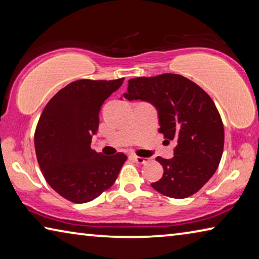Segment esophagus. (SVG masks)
I'll return each instance as SVG.
<instances>
[{
    "mask_svg": "<svg viewBox=\"0 0 259 259\" xmlns=\"http://www.w3.org/2000/svg\"><path fill=\"white\" fill-rule=\"evenodd\" d=\"M134 160L139 164H143V163H145V162L148 161V159H145V157H142V156H137V155L134 156Z\"/></svg>",
    "mask_w": 259,
    "mask_h": 259,
    "instance_id": "34e87169",
    "label": "esophagus"
}]
</instances>
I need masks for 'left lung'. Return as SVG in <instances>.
<instances>
[{
  "instance_id": "8db88e82",
  "label": "left lung",
  "mask_w": 259,
  "mask_h": 259,
  "mask_svg": "<svg viewBox=\"0 0 259 259\" xmlns=\"http://www.w3.org/2000/svg\"><path fill=\"white\" fill-rule=\"evenodd\" d=\"M128 100H144L159 113V133L177 140L172 159L157 156L163 176L151 185L161 194L185 199L216 171L224 148V125L210 96L179 74L129 80Z\"/></svg>"
}]
</instances>
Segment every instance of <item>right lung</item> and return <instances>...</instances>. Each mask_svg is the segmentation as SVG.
Returning a JSON list of instances; mask_svg holds the SVG:
<instances>
[{"instance_id":"obj_1","label":"right lung","mask_w":259,"mask_h":259,"mask_svg":"<svg viewBox=\"0 0 259 259\" xmlns=\"http://www.w3.org/2000/svg\"><path fill=\"white\" fill-rule=\"evenodd\" d=\"M77 80L59 90L43 109L34 135L38 165L47 183L68 201L85 203L111 187L126 160L91 150L100 107L123 83Z\"/></svg>"}]
</instances>
